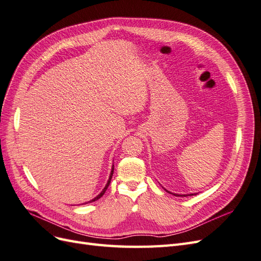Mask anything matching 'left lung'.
<instances>
[{
  "label": "left lung",
  "instance_id": "8db88e82",
  "mask_svg": "<svg viewBox=\"0 0 261 261\" xmlns=\"http://www.w3.org/2000/svg\"><path fill=\"white\" fill-rule=\"evenodd\" d=\"M165 191L166 192H168V193H170V194H172V195H174V196H193V195H196L197 193H191V194H175V193H171V192H169V191H167L166 189H165Z\"/></svg>",
  "mask_w": 261,
  "mask_h": 261
}]
</instances>
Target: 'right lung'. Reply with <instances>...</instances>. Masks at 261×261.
<instances>
[{
    "label": "right lung",
    "instance_id": "add662e5",
    "mask_svg": "<svg viewBox=\"0 0 261 261\" xmlns=\"http://www.w3.org/2000/svg\"><path fill=\"white\" fill-rule=\"evenodd\" d=\"M113 173H114V165H113V167H112V171H111V174H109V178H108V181H107V183H106V186H105V188L102 190V192L99 193V194L97 195V196H95L93 199H91V200H89V201H87V203H83V204H88V203H92V201H95V200H97L98 198H100L102 197L103 195H104V193L106 192V190H107V188H108V186H109V183H111V180H112V178H113Z\"/></svg>",
    "mask_w": 261,
    "mask_h": 261
}]
</instances>
